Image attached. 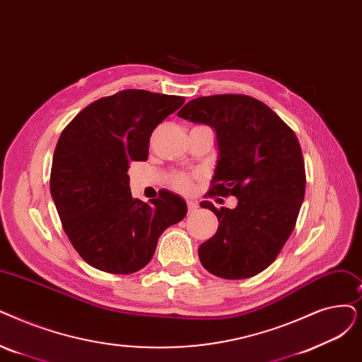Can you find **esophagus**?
<instances>
[{"mask_svg": "<svg viewBox=\"0 0 362 362\" xmlns=\"http://www.w3.org/2000/svg\"><path fill=\"white\" fill-rule=\"evenodd\" d=\"M198 210V204L194 201H187V211L195 213Z\"/></svg>", "mask_w": 362, "mask_h": 362, "instance_id": "obj_1", "label": "esophagus"}]
</instances>
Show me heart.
Here are the masks:
<instances>
[{"instance_id":"heart-1","label":"heart","mask_w":362,"mask_h":362,"mask_svg":"<svg viewBox=\"0 0 362 362\" xmlns=\"http://www.w3.org/2000/svg\"><path fill=\"white\" fill-rule=\"evenodd\" d=\"M173 185H175L177 189H180V191H186L191 185V180L187 179L186 176H176L175 180H173Z\"/></svg>"}]
</instances>
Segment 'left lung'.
<instances>
[{"label":"left lung","instance_id":"1","mask_svg":"<svg viewBox=\"0 0 362 362\" xmlns=\"http://www.w3.org/2000/svg\"><path fill=\"white\" fill-rule=\"evenodd\" d=\"M177 117L216 132L217 163L209 195H233L235 209L201 207L218 220L198 256L210 274L243 279L275 260L305 198V163L294 132L269 106L244 94H216L186 103Z\"/></svg>","mask_w":362,"mask_h":362}]
</instances>
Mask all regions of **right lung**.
<instances>
[{"instance_id":"obj_1","label":"right lung","mask_w":362,"mask_h":362,"mask_svg":"<svg viewBox=\"0 0 362 362\" xmlns=\"http://www.w3.org/2000/svg\"><path fill=\"white\" fill-rule=\"evenodd\" d=\"M185 103L182 96L122 90L93 102L62 132L50 192L62 226L90 266L133 274L151 262L160 235L186 216V202L164 191L146 204L132 197V161H146L156 125Z\"/></svg>"}]
</instances>
